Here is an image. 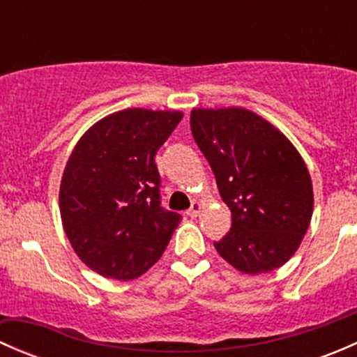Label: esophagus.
Wrapping results in <instances>:
<instances>
[{
  "mask_svg": "<svg viewBox=\"0 0 357 357\" xmlns=\"http://www.w3.org/2000/svg\"><path fill=\"white\" fill-rule=\"evenodd\" d=\"M200 208H202V205L199 204V202H193L192 207L186 211V214H188L190 218H197V215H199V212H200Z\"/></svg>",
  "mask_w": 357,
  "mask_h": 357,
  "instance_id": "obj_1",
  "label": "esophagus"
}]
</instances>
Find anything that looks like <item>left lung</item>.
<instances>
[{
	"label": "left lung",
	"instance_id": "obj_1",
	"mask_svg": "<svg viewBox=\"0 0 357 357\" xmlns=\"http://www.w3.org/2000/svg\"><path fill=\"white\" fill-rule=\"evenodd\" d=\"M195 143L231 211V229L215 250L233 268L259 275L295 254L312 215V185L295 146L245 109H195Z\"/></svg>",
	"mask_w": 357,
	"mask_h": 357
}]
</instances>
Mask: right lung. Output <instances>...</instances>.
I'll return each mask as SVG.
<instances>
[{"label": "right lung", "instance_id": "1", "mask_svg": "<svg viewBox=\"0 0 357 357\" xmlns=\"http://www.w3.org/2000/svg\"><path fill=\"white\" fill-rule=\"evenodd\" d=\"M179 112L129 109L96 122L75 145L60 186L63 229L88 268L132 280L164 254L181 214L160 202L155 155Z\"/></svg>", "mask_w": 357, "mask_h": 357}]
</instances>
